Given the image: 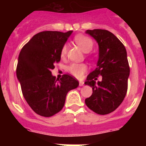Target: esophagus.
<instances>
[{"instance_id":"obj_1","label":"esophagus","mask_w":146,"mask_h":146,"mask_svg":"<svg viewBox=\"0 0 146 146\" xmlns=\"http://www.w3.org/2000/svg\"><path fill=\"white\" fill-rule=\"evenodd\" d=\"M79 86H84V82H82V81H80V82H79Z\"/></svg>"}]
</instances>
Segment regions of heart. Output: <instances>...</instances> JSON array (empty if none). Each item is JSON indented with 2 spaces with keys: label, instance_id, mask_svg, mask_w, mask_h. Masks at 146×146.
Wrapping results in <instances>:
<instances>
[{
  "label": "heart",
  "instance_id": "heart-1",
  "mask_svg": "<svg viewBox=\"0 0 146 146\" xmlns=\"http://www.w3.org/2000/svg\"><path fill=\"white\" fill-rule=\"evenodd\" d=\"M74 42L82 49L85 52H88L92 50L94 47V42L90 37L84 35H78L74 38ZM67 44H64L60 50V56L65 57L67 53ZM88 67L85 64H76L73 63L68 67V71L71 74L77 78H81L85 72L87 71Z\"/></svg>",
  "mask_w": 146,
  "mask_h": 146
}]
</instances>
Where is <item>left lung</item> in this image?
Listing matches in <instances>:
<instances>
[{
  "mask_svg": "<svg viewBox=\"0 0 146 146\" xmlns=\"http://www.w3.org/2000/svg\"><path fill=\"white\" fill-rule=\"evenodd\" d=\"M99 44L96 69L87 77L85 84L92 87L93 94L85 100L88 108L99 115L112 113L126 96L129 76L127 54L124 45L107 30H87ZM99 76L102 80L96 82Z\"/></svg>",
  "mask_w": 146,
  "mask_h": 146,
  "instance_id": "left-lung-1",
  "label": "left lung"
}]
</instances>
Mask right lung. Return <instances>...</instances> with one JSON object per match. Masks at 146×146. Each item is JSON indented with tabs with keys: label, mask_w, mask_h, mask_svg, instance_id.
Wrapping results in <instances>:
<instances>
[{
	"label": "right lung",
	"mask_w": 146,
	"mask_h": 146,
	"mask_svg": "<svg viewBox=\"0 0 146 146\" xmlns=\"http://www.w3.org/2000/svg\"><path fill=\"white\" fill-rule=\"evenodd\" d=\"M72 33L40 32L23 46L18 57L16 72L23 95L41 116L51 117L60 112L67 93L79 86L78 80L70 74L56 80L51 72L60 60V50Z\"/></svg>",
	"instance_id": "add662e5"
}]
</instances>
